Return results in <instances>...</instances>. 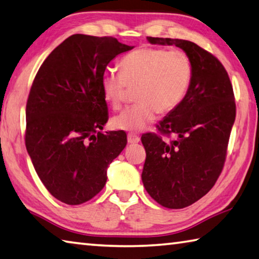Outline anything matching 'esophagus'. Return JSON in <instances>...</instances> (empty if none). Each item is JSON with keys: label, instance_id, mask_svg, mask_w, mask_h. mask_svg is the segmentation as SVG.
I'll return each mask as SVG.
<instances>
[{"label": "esophagus", "instance_id": "34e87169", "mask_svg": "<svg viewBox=\"0 0 259 259\" xmlns=\"http://www.w3.org/2000/svg\"><path fill=\"white\" fill-rule=\"evenodd\" d=\"M139 137L138 136H135V135H128V144H130V145H136V144H138L139 143Z\"/></svg>", "mask_w": 259, "mask_h": 259}]
</instances>
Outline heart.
Masks as SVG:
<instances>
[{"mask_svg": "<svg viewBox=\"0 0 259 259\" xmlns=\"http://www.w3.org/2000/svg\"><path fill=\"white\" fill-rule=\"evenodd\" d=\"M192 63L186 52L162 48H142L121 61V72L105 70L101 87L113 110L123 105L128 89H136L138 104L112 120L115 129L139 133L156 113L167 114L185 100L192 80Z\"/></svg>", "mask_w": 259, "mask_h": 259, "instance_id": "b5f03b06", "label": "heart"}]
</instances>
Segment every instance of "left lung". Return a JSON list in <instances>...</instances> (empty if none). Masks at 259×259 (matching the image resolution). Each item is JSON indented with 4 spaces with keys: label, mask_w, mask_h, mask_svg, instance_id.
I'll return each mask as SVG.
<instances>
[{
    "label": "left lung",
    "mask_w": 259,
    "mask_h": 259,
    "mask_svg": "<svg viewBox=\"0 0 259 259\" xmlns=\"http://www.w3.org/2000/svg\"><path fill=\"white\" fill-rule=\"evenodd\" d=\"M150 44L176 45L189 55L192 80L185 100L142 137L146 161L142 180L149 196L167 208L196 203L213 188L223 170L236 120L232 83L223 64L185 39L147 37ZM176 136L167 142L162 135Z\"/></svg>",
    "instance_id": "1"
}]
</instances>
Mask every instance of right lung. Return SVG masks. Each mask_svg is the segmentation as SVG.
<instances>
[{
    "label": "right lung",
    "instance_id": "obj_1",
    "mask_svg": "<svg viewBox=\"0 0 259 259\" xmlns=\"http://www.w3.org/2000/svg\"><path fill=\"white\" fill-rule=\"evenodd\" d=\"M133 49L111 36L72 35L52 51L31 84L27 152L46 189L64 204L95 197L125 147L124 131L102 133L109 112L101 77L116 55Z\"/></svg>",
    "mask_w": 259,
    "mask_h": 259
}]
</instances>
